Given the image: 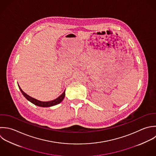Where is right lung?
Wrapping results in <instances>:
<instances>
[{
	"mask_svg": "<svg viewBox=\"0 0 156 156\" xmlns=\"http://www.w3.org/2000/svg\"><path fill=\"white\" fill-rule=\"evenodd\" d=\"M19 88L20 89V90L21 91L22 95L25 97V98L28 100L29 101H30L31 103H32L33 104H34V105H36L37 106H40V107H44V108H46V107H50V106H53L55 105H56L59 103H60L63 99L65 97V91L56 99L52 100V101H41L39 100H37L34 98L31 97L30 96L28 95L27 94H25L20 87V86L18 85Z\"/></svg>",
	"mask_w": 156,
	"mask_h": 156,
	"instance_id": "add662e5",
	"label": "right lung"
}]
</instances>
